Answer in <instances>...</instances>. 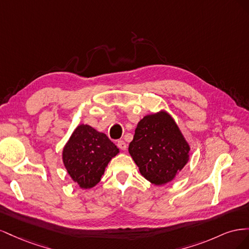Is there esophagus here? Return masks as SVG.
<instances>
[{
  "label": "esophagus",
  "instance_id": "obj_1",
  "mask_svg": "<svg viewBox=\"0 0 249 249\" xmlns=\"http://www.w3.org/2000/svg\"><path fill=\"white\" fill-rule=\"evenodd\" d=\"M117 146L120 148V149H123V150H125L126 149V143L124 142V141H123V140H119L118 142H117Z\"/></svg>",
  "mask_w": 249,
  "mask_h": 249
}]
</instances>
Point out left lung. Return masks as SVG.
<instances>
[{"mask_svg":"<svg viewBox=\"0 0 249 249\" xmlns=\"http://www.w3.org/2000/svg\"><path fill=\"white\" fill-rule=\"evenodd\" d=\"M190 146L166 111L143 117L137 124L129 153L142 177L155 185L175 178L189 161Z\"/></svg>","mask_w":249,"mask_h":249,"instance_id":"8db88e82","label":"left lung"}]
</instances>
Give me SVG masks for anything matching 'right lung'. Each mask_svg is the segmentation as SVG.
<instances>
[{
	"mask_svg": "<svg viewBox=\"0 0 249 249\" xmlns=\"http://www.w3.org/2000/svg\"><path fill=\"white\" fill-rule=\"evenodd\" d=\"M118 153L106 134L80 124L63 147L62 160L73 182L82 189H90L100 182L108 163Z\"/></svg>",
	"mask_w": 249,
	"mask_h": 249,
	"instance_id": "add662e5",
	"label": "right lung"
}]
</instances>
